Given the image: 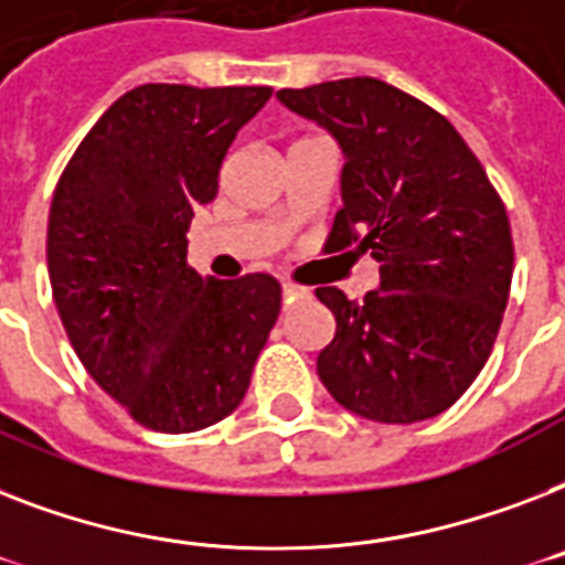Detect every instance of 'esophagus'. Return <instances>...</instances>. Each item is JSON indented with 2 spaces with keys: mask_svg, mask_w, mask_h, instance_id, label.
Returning a JSON list of instances; mask_svg holds the SVG:
<instances>
[{
  "mask_svg": "<svg viewBox=\"0 0 565 565\" xmlns=\"http://www.w3.org/2000/svg\"><path fill=\"white\" fill-rule=\"evenodd\" d=\"M281 296H284V301L290 305V301H296V298L307 296V290L305 287H296V284H281Z\"/></svg>",
  "mask_w": 565,
  "mask_h": 565,
  "instance_id": "1",
  "label": "esophagus"
}]
</instances>
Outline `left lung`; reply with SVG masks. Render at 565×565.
Here are the masks:
<instances>
[{"label": "left lung", "instance_id": "obj_1", "mask_svg": "<svg viewBox=\"0 0 565 565\" xmlns=\"http://www.w3.org/2000/svg\"><path fill=\"white\" fill-rule=\"evenodd\" d=\"M278 100L345 156L328 252L354 243L380 264V287L362 301L316 290L337 319L319 380L377 424L441 415L479 377L502 324L513 275L505 205L456 127L397 86L345 77Z\"/></svg>", "mask_w": 565, "mask_h": 565}]
</instances>
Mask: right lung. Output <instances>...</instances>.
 Instances as JSON below:
<instances>
[{
    "label": "right lung",
    "instance_id": "add662e5",
    "mask_svg": "<svg viewBox=\"0 0 565 565\" xmlns=\"http://www.w3.org/2000/svg\"><path fill=\"white\" fill-rule=\"evenodd\" d=\"M269 86L145 84L98 118L49 211V281L77 360L156 433H196L241 406L281 287L188 267L196 205Z\"/></svg>",
    "mask_w": 565,
    "mask_h": 565
}]
</instances>
